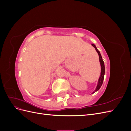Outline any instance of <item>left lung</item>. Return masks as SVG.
I'll list each match as a JSON object with an SVG mask.
<instances>
[{"label": "left lung", "instance_id": "left-lung-1", "mask_svg": "<svg viewBox=\"0 0 131 131\" xmlns=\"http://www.w3.org/2000/svg\"><path fill=\"white\" fill-rule=\"evenodd\" d=\"M92 45L94 47L95 49H96V50L97 51V52L98 53L99 57H100V61L101 66V76L100 77V79H99L98 84L97 85V88H96V90H95V91H94V92L92 93H93L94 92H96V91H97L99 89H100V88H101L102 84H103V80H104V74H105V67H104V61H103V59H102L101 54L100 53V52L98 50V49H97V47H96V46H95V45H94V44H93V43H92Z\"/></svg>", "mask_w": 131, "mask_h": 131}]
</instances>
